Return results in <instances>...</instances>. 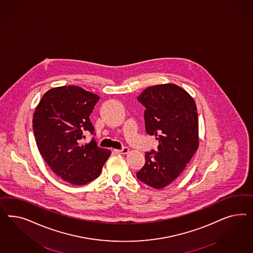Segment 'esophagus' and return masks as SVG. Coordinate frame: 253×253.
Masks as SVG:
<instances>
[{
    "label": "esophagus",
    "mask_w": 253,
    "mask_h": 253,
    "mask_svg": "<svg viewBox=\"0 0 253 253\" xmlns=\"http://www.w3.org/2000/svg\"><path fill=\"white\" fill-rule=\"evenodd\" d=\"M115 151L118 154L124 155V154L129 153V148L128 147H123V149H117Z\"/></svg>",
    "instance_id": "34e87169"
}]
</instances>
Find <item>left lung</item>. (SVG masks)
<instances>
[{
  "mask_svg": "<svg viewBox=\"0 0 253 253\" xmlns=\"http://www.w3.org/2000/svg\"><path fill=\"white\" fill-rule=\"evenodd\" d=\"M137 99L146 108V132L156 136L160 145L158 152H146L145 166L136 176L161 189L183 172L199 148L197 106L188 92L173 84L148 87Z\"/></svg>",
  "mask_w": 253,
  "mask_h": 253,
  "instance_id": "1",
  "label": "left lung"
}]
</instances>
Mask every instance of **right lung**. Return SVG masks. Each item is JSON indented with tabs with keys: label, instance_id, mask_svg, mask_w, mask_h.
Listing matches in <instances>:
<instances>
[{
	"label": "right lung",
	"instance_id": "right-lung-1",
	"mask_svg": "<svg viewBox=\"0 0 253 253\" xmlns=\"http://www.w3.org/2000/svg\"><path fill=\"white\" fill-rule=\"evenodd\" d=\"M99 96L69 85L43 94L33 114V132L40 154L57 176L75 185L99 176L111 151L92 139L83 145L85 131L93 133L90 121Z\"/></svg>",
	"mask_w": 253,
	"mask_h": 253
}]
</instances>
